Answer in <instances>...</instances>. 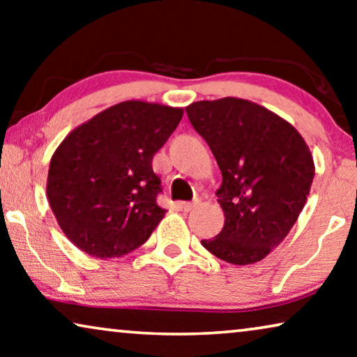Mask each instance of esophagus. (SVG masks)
<instances>
[{"label":"esophagus","instance_id":"esophagus-1","mask_svg":"<svg viewBox=\"0 0 357 357\" xmlns=\"http://www.w3.org/2000/svg\"><path fill=\"white\" fill-rule=\"evenodd\" d=\"M178 206L182 211L190 213L195 206H197V202H182V203H178Z\"/></svg>","mask_w":357,"mask_h":357}]
</instances>
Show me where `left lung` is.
Listing matches in <instances>:
<instances>
[{"label":"left lung","mask_w":357,"mask_h":357,"mask_svg":"<svg viewBox=\"0 0 357 357\" xmlns=\"http://www.w3.org/2000/svg\"><path fill=\"white\" fill-rule=\"evenodd\" d=\"M221 169L224 227L202 241L214 257L252 265L284 241L310 193L314 158L289 121L255 102L224 97L187 107Z\"/></svg>","instance_id":"8db88e82"}]
</instances>
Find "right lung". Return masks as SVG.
Wrapping results in <instances>:
<instances>
[{
    "label": "right lung",
    "instance_id": "1",
    "mask_svg": "<svg viewBox=\"0 0 357 357\" xmlns=\"http://www.w3.org/2000/svg\"><path fill=\"white\" fill-rule=\"evenodd\" d=\"M183 109L125 100L71 131L52 155L47 198L58 226L82 252L119 258L148 241L164 218L153 158Z\"/></svg>",
    "mask_w": 357,
    "mask_h": 357
}]
</instances>
